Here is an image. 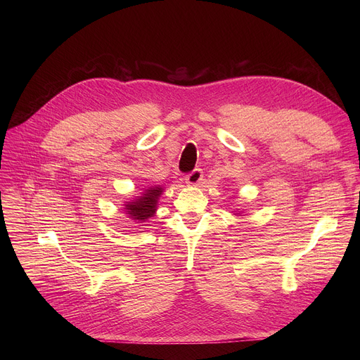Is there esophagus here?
I'll use <instances>...</instances> for the list:
<instances>
[{
    "instance_id": "34e87169",
    "label": "esophagus",
    "mask_w": 360,
    "mask_h": 360,
    "mask_svg": "<svg viewBox=\"0 0 360 360\" xmlns=\"http://www.w3.org/2000/svg\"><path fill=\"white\" fill-rule=\"evenodd\" d=\"M202 169H199V168H195L191 174H188L186 175V178H185V181H186V184L188 185H191V186H195V185H199L200 184V181H202Z\"/></svg>"
}]
</instances>
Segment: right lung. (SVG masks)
Wrapping results in <instances>:
<instances>
[{"label": "right lung", "instance_id": "obj_1", "mask_svg": "<svg viewBox=\"0 0 360 360\" xmlns=\"http://www.w3.org/2000/svg\"><path fill=\"white\" fill-rule=\"evenodd\" d=\"M162 192H164V188H161V186H150V188L145 189L142 196H138V198L127 202L124 211L134 221L145 222L146 219L155 215V211L158 207V199L162 195Z\"/></svg>", "mask_w": 360, "mask_h": 360}]
</instances>
